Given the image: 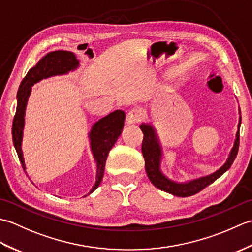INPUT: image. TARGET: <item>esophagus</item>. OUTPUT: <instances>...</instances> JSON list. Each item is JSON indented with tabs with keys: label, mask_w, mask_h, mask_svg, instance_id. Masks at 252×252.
<instances>
[{
	"label": "esophagus",
	"mask_w": 252,
	"mask_h": 252,
	"mask_svg": "<svg viewBox=\"0 0 252 252\" xmlns=\"http://www.w3.org/2000/svg\"><path fill=\"white\" fill-rule=\"evenodd\" d=\"M141 119H142L141 111L137 109H131L126 114V122L127 123V125H133V123H137L138 121H141Z\"/></svg>",
	"instance_id": "obj_1"
}]
</instances>
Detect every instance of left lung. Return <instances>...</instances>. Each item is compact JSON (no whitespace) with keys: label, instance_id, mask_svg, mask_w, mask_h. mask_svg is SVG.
Instances as JSON below:
<instances>
[{"label":"left lung","instance_id":"1","mask_svg":"<svg viewBox=\"0 0 252 252\" xmlns=\"http://www.w3.org/2000/svg\"><path fill=\"white\" fill-rule=\"evenodd\" d=\"M240 115V109H239ZM240 123H242V117L239 116L236 138L234 141V145L228 154L226 161L220 169L208 175L200 176V178L192 179L186 182H176L174 180L169 179L167 175L163 174L161 171V160H162V147L160 144L158 134L154 126L151 123H142L140 126L141 130L144 134L142 143V154L145 159V170L149 181L152 182L154 186L161 189L171 195L178 197H189L192 196L206 189L208 185L213 183L217 179L225 173L231 168L235 158L237 156L238 147H239V129Z\"/></svg>","mask_w":252,"mask_h":252}]
</instances>
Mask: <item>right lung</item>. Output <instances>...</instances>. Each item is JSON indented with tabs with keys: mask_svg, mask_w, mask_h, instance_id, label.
I'll return each instance as SVG.
<instances>
[{
	"mask_svg": "<svg viewBox=\"0 0 252 252\" xmlns=\"http://www.w3.org/2000/svg\"><path fill=\"white\" fill-rule=\"evenodd\" d=\"M80 66L76 55L69 51H55L46 54L36 63L27 73L21 81L17 92V108L13 120V143L17 152L20 163L26 172V164L23 153V136L25 127V115L28 98L31 94L32 85L40 82L41 80L54 76H63L70 71H74ZM126 114L123 110H115L111 114L101 118L95 122L89 132L90 148L96 162V181L92 189L88 195L99 186L104 176L106 159L109 151L115 145L118 137L120 136L123 125H125ZM27 173V172H26ZM87 196V195H85Z\"/></svg>",
	"mask_w": 252,
	"mask_h": 252,
	"instance_id": "add662e5",
	"label": "right lung"
}]
</instances>
